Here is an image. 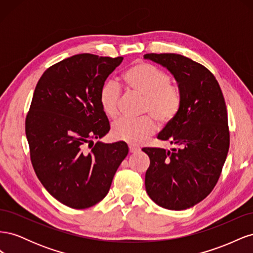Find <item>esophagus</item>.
I'll return each instance as SVG.
<instances>
[{"mask_svg": "<svg viewBox=\"0 0 253 253\" xmlns=\"http://www.w3.org/2000/svg\"><path fill=\"white\" fill-rule=\"evenodd\" d=\"M128 151L129 153H136L140 151V149L138 147H135V145H128Z\"/></svg>", "mask_w": 253, "mask_h": 253, "instance_id": "34e87169", "label": "esophagus"}]
</instances>
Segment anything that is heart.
Here are the masks:
<instances>
[{
    "label": "heart",
    "instance_id": "1",
    "mask_svg": "<svg viewBox=\"0 0 253 253\" xmlns=\"http://www.w3.org/2000/svg\"><path fill=\"white\" fill-rule=\"evenodd\" d=\"M127 93L143 97L141 114L148 115L137 120L122 119L113 125L112 135L116 140L129 144H141L156 132L157 126L170 125L182 106L180 89L172 84L171 76L157 66L136 61L122 76ZM121 91L116 83L105 82L99 91V102L103 113L115 119L119 114Z\"/></svg>",
    "mask_w": 253,
    "mask_h": 253
}]
</instances>
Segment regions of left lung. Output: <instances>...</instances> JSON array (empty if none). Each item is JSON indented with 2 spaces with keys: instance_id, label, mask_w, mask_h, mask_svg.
<instances>
[{
  "instance_id": "1",
  "label": "left lung",
  "mask_w": 253,
  "mask_h": 253,
  "mask_svg": "<svg viewBox=\"0 0 253 253\" xmlns=\"http://www.w3.org/2000/svg\"><path fill=\"white\" fill-rule=\"evenodd\" d=\"M167 67L182 95L179 114L158 134L175 144L167 151L143 148L150 158L144 185L151 200L169 210H185L208 196L218 181L230 144L225 99L214 75L176 53H145Z\"/></svg>"
}]
</instances>
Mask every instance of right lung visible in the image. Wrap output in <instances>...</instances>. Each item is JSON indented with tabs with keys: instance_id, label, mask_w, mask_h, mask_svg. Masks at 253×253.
I'll return each mask as SVG.
<instances>
[{
	"instance_id": "add662e5",
	"label": "right lung",
	"mask_w": 253,
	"mask_h": 253,
	"mask_svg": "<svg viewBox=\"0 0 253 253\" xmlns=\"http://www.w3.org/2000/svg\"><path fill=\"white\" fill-rule=\"evenodd\" d=\"M124 58L80 53L51 65L38 81L25 119L34 170L44 188L73 209L102 201L128 149L102 143L110 122L99 91Z\"/></svg>"
}]
</instances>
